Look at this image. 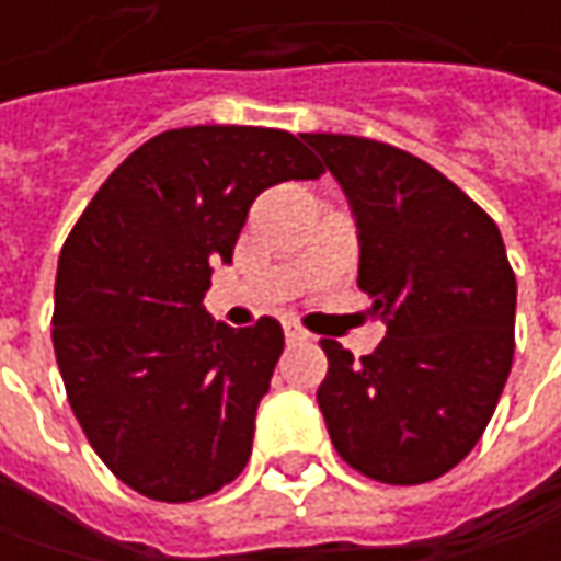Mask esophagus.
<instances>
[{
  "instance_id": "34e87169",
  "label": "esophagus",
  "mask_w": 561,
  "mask_h": 561,
  "mask_svg": "<svg viewBox=\"0 0 561 561\" xmlns=\"http://www.w3.org/2000/svg\"><path fill=\"white\" fill-rule=\"evenodd\" d=\"M284 336H287V343H302V340H309V334H306L302 328H296V324H287V328H284Z\"/></svg>"
}]
</instances>
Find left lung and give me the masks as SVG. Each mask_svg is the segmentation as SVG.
<instances>
[{
    "label": "left lung",
    "instance_id": "obj_1",
    "mask_svg": "<svg viewBox=\"0 0 561 561\" xmlns=\"http://www.w3.org/2000/svg\"><path fill=\"white\" fill-rule=\"evenodd\" d=\"M358 230V287L387 324L356 362L321 340L318 405L340 459L380 484H427L462 462L503 397L515 274L500 227L437 168L387 142L306 134Z\"/></svg>",
    "mask_w": 561,
    "mask_h": 561
}]
</instances>
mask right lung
<instances>
[{
  "instance_id": "obj_1",
  "label": "right lung",
  "mask_w": 561,
  "mask_h": 561,
  "mask_svg": "<svg viewBox=\"0 0 561 561\" xmlns=\"http://www.w3.org/2000/svg\"><path fill=\"white\" fill-rule=\"evenodd\" d=\"M324 168L274 127L164 130L108 174L68 233L53 343L68 402L108 471L159 503H190L249 462L255 412L284 353L274 318L205 312L249 205Z\"/></svg>"
}]
</instances>
